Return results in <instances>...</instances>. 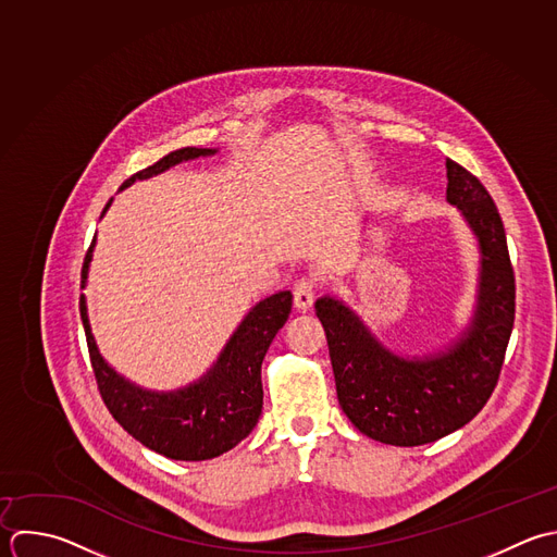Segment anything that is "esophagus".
Instances as JSON below:
<instances>
[{
  "label": "esophagus",
  "mask_w": 557,
  "mask_h": 557,
  "mask_svg": "<svg viewBox=\"0 0 557 557\" xmlns=\"http://www.w3.org/2000/svg\"><path fill=\"white\" fill-rule=\"evenodd\" d=\"M293 295H295V308L301 310V312H308L312 308V304H314V282L306 280V277L299 280L295 284Z\"/></svg>",
  "instance_id": "esophagus-1"
}]
</instances>
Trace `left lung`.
Segmentation results:
<instances>
[{"mask_svg": "<svg viewBox=\"0 0 557 557\" xmlns=\"http://www.w3.org/2000/svg\"><path fill=\"white\" fill-rule=\"evenodd\" d=\"M447 203L478 240L480 269L469 325L443 349L404 356L334 295L317 299L338 404L369 438L419 447L465 428L491 399L515 325V271L506 230L484 184L447 160Z\"/></svg>", "mask_w": 557, "mask_h": 557, "instance_id": "left-lung-1", "label": "left lung"}]
</instances>
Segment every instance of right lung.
Here are the masks:
<instances>
[{
    "label": "right lung",
    "mask_w": 557,
    "mask_h": 557,
    "mask_svg": "<svg viewBox=\"0 0 557 557\" xmlns=\"http://www.w3.org/2000/svg\"><path fill=\"white\" fill-rule=\"evenodd\" d=\"M216 151L201 147L175 149L125 180L121 190L136 180H149L180 162L214 156ZM110 203L112 199L106 203L101 216ZM95 240L97 234L84 258L82 288H86ZM290 308V290L264 297L243 317L219 358L199 380L175 391H149L129 382L103 360L90 332L86 297H79L90 364L106 408L140 445L164 458L184 462L212 460L234 449L253 432L262 412V360L275 334L288 321Z\"/></svg>",
    "instance_id": "1"
}]
</instances>
